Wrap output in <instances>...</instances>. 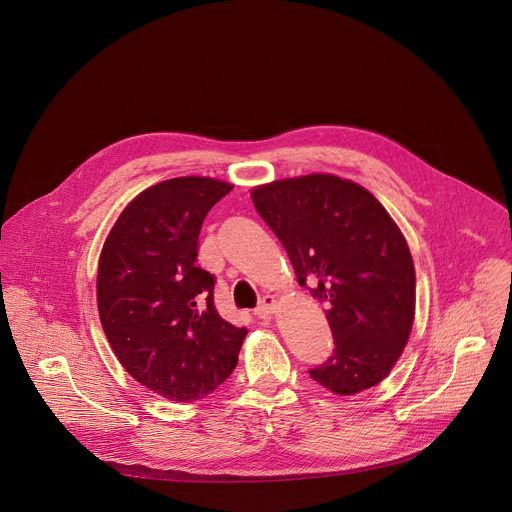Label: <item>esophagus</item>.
Here are the masks:
<instances>
[{
    "label": "esophagus",
    "mask_w": 512,
    "mask_h": 512,
    "mask_svg": "<svg viewBox=\"0 0 512 512\" xmlns=\"http://www.w3.org/2000/svg\"><path fill=\"white\" fill-rule=\"evenodd\" d=\"M275 308H277L275 298H273V296H265V298L261 300L259 308L255 310V316H259V318H269V316L275 312Z\"/></svg>",
    "instance_id": "1"
}]
</instances>
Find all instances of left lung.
<instances>
[{"label":"left lung","mask_w":512,"mask_h":512,"mask_svg":"<svg viewBox=\"0 0 512 512\" xmlns=\"http://www.w3.org/2000/svg\"><path fill=\"white\" fill-rule=\"evenodd\" d=\"M251 198L298 283L326 306L334 350L310 377L336 395L381 383L415 316V267L389 212L369 190L332 174L277 180Z\"/></svg>","instance_id":"8db88e82"}]
</instances>
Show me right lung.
Wrapping results in <instances>:
<instances>
[{
  "instance_id": "right-lung-1",
  "label": "right lung",
  "mask_w": 512,
  "mask_h": 512,
  "mask_svg": "<svg viewBox=\"0 0 512 512\" xmlns=\"http://www.w3.org/2000/svg\"><path fill=\"white\" fill-rule=\"evenodd\" d=\"M231 184L184 176L135 196L99 259L97 304L123 369L178 403L198 401L237 367L247 328L214 308V275L196 267L208 210Z\"/></svg>"
}]
</instances>
